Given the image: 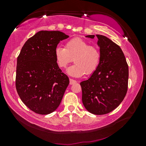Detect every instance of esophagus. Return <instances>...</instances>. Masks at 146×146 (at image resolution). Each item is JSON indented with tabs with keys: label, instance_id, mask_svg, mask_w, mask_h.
Returning a JSON list of instances; mask_svg holds the SVG:
<instances>
[{
	"label": "esophagus",
	"instance_id": "esophagus-1",
	"mask_svg": "<svg viewBox=\"0 0 146 146\" xmlns=\"http://www.w3.org/2000/svg\"><path fill=\"white\" fill-rule=\"evenodd\" d=\"M75 83H76V81L75 80L70 78V84L72 85V84H75Z\"/></svg>",
	"mask_w": 146,
	"mask_h": 146
}]
</instances>
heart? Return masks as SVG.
Segmentation results:
<instances>
[{
    "instance_id": "obj_1",
    "label": "heart",
    "mask_w": 146,
    "mask_h": 146,
    "mask_svg": "<svg viewBox=\"0 0 146 146\" xmlns=\"http://www.w3.org/2000/svg\"><path fill=\"white\" fill-rule=\"evenodd\" d=\"M54 57L60 68H65L69 64H75L68 69L67 72L73 76L90 75L96 70L101 59V52L96 45H90L80 38L68 40L65 48L58 46L54 50Z\"/></svg>"
}]
</instances>
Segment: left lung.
<instances>
[{"instance_id": "obj_1", "label": "left lung", "mask_w": 146, "mask_h": 146, "mask_svg": "<svg viewBox=\"0 0 146 146\" xmlns=\"http://www.w3.org/2000/svg\"><path fill=\"white\" fill-rule=\"evenodd\" d=\"M94 38V35H88ZM101 59L96 70L80 83L82 103L89 112L103 115L116 108L126 95L129 70L121 48L108 38L96 35Z\"/></svg>"}]
</instances>
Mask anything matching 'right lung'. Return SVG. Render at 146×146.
I'll return each instance as SVG.
<instances>
[{
  "label": "right lung",
  "mask_w": 146,
  "mask_h": 146,
  "mask_svg": "<svg viewBox=\"0 0 146 146\" xmlns=\"http://www.w3.org/2000/svg\"><path fill=\"white\" fill-rule=\"evenodd\" d=\"M69 36L41 31L27 40L17 58L16 88L23 102L34 112L46 115L57 109L69 84L59 68L54 50Z\"/></svg>",
  "instance_id": "add662e5"
}]
</instances>
